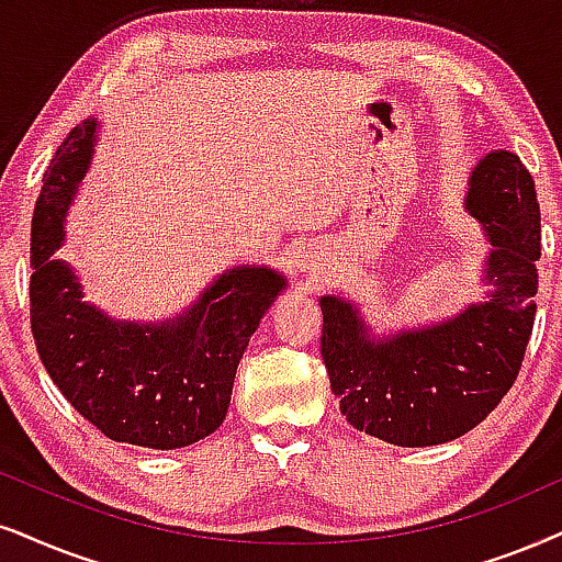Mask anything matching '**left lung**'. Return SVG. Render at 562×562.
Instances as JSON below:
<instances>
[{
	"instance_id": "1",
	"label": "left lung",
	"mask_w": 562,
	"mask_h": 562,
	"mask_svg": "<svg viewBox=\"0 0 562 562\" xmlns=\"http://www.w3.org/2000/svg\"><path fill=\"white\" fill-rule=\"evenodd\" d=\"M467 210L490 246L487 301L440 324L375 337L360 311L322 297V358L345 420L394 446H438L470 432L514 386L537 314L539 202L508 150L472 170Z\"/></svg>"
}]
</instances>
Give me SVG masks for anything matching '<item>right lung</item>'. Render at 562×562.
Returning a JSON list of instances; mask_svg holds the SVG:
<instances>
[{
    "label": "right lung",
    "mask_w": 562,
    "mask_h": 562,
    "mask_svg": "<svg viewBox=\"0 0 562 562\" xmlns=\"http://www.w3.org/2000/svg\"><path fill=\"white\" fill-rule=\"evenodd\" d=\"M95 119L69 132L44 173L31 228V329L41 363L105 438L145 449H181L223 425L248 339L285 277L269 267L220 274L176 322L109 318L82 301L67 261L64 217L90 168Z\"/></svg>",
    "instance_id": "right-lung-1"
}]
</instances>
